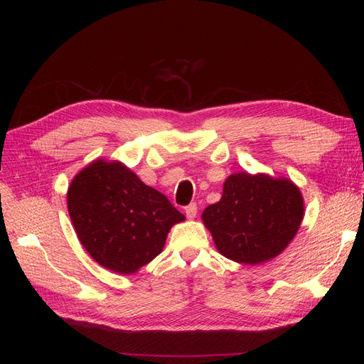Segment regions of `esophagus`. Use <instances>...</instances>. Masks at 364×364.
<instances>
[{
    "instance_id": "esophagus-1",
    "label": "esophagus",
    "mask_w": 364,
    "mask_h": 364,
    "mask_svg": "<svg viewBox=\"0 0 364 364\" xmlns=\"http://www.w3.org/2000/svg\"><path fill=\"white\" fill-rule=\"evenodd\" d=\"M185 214L188 218H194L197 215V205L196 203H190L188 206H185Z\"/></svg>"
}]
</instances>
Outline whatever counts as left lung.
<instances>
[{
    "mask_svg": "<svg viewBox=\"0 0 364 364\" xmlns=\"http://www.w3.org/2000/svg\"><path fill=\"white\" fill-rule=\"evenodd\" d=\"M302 217L304 200L293 182L246 171L230 174L222 199L202 214L218 252L241 264H259L279 255Z\"/></svg>",
    "mask_w": 364,
    "mask_h": 364,
    "instance_id": "1",
    "label": "left lung"
}]
</instances>
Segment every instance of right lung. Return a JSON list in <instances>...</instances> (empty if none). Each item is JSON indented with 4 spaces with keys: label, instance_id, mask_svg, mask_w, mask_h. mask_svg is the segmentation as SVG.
<instances>
[{
    "label": "right lung",
    "instance_id": "1",
    "mask_svg": "<svg viewBox=\"0 0 364 364\" xmlns=\"http://www.w3.org/2000/svg\"><path fill=\"white\" fill-rule=\"evenodd\" d=\"M68 213L83 247L103 267L130 274L162 252L185 217L119 162L95 161L68 188Z\"/></svg>",
    "mask_w": 364,
    "mask_h": 364
}]
</instances>
